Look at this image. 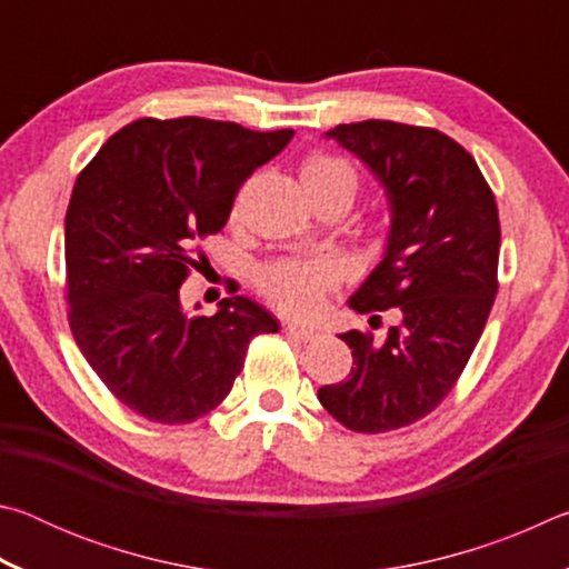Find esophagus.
<instances>
[{"label":"esophagus","mask_w":569,"mask_h":569,"mask_svg":"<svg viewBox=\"0 0 569 569\" xmlns=\"http://www.w3.org/2000/svg\"><path fill=\"white\" fill-rule=\"evenodd\" d=\"M286 331L293 333L296 339H301V341H313L316 336H319V331H316L313 326H306V323H288Z\"/></svg>","instance_id":"1"}]
</instances>
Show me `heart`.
Segmentation results:
<instances>
[{
	"label": "heart",
	"mask_w": 569,
	"mask_h": 569,
	"mask_svg": "<svg viewBox=\"0 0 569 569\" xmlns=\"http://www.w3.org/2000/svg\"><path fill=\"white\" fill-rule=\"evenodd\" d=\"M301 182L311 200L326 196H346L353 200L356 188H359V176H356L351 162H346L343 158L313 152L301 162ZM331 278L333 271L329 263L288 258V261H278L266 268L261 273V288L286 313L306 316L316 311V306L321 303Z\"/></svg>",
	"instance_id": "heart-1"
}]
</instances>
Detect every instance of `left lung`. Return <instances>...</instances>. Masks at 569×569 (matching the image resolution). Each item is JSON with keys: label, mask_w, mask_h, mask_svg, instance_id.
Masks as SVG:
<instances>
[{"label": "left lung", "mask_w": 569, "mask_h": 569, "mask_svg": "<svg viewBox=\"0 0 569 569\" xmlns=\"http://www.w3.org/2000/svg\"><path fill=\"white\" fill-rule=\"evenodd\" d=\"M326 138L353 152L389 200L381 261L356 288L359 313L397 306L387 339L339 333L351 377L319 389L343 427L379 435L437 407L465 371L497 296L499 216L475 158L447 134L389 120L339 124Z\"/></svg>", "instance_id": "left-lung-1"}]
</instances>
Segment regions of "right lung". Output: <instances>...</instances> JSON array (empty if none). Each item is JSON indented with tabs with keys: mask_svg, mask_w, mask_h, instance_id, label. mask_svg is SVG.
I'll return each instance as SVG.
<instances>
[{
	"mask_svg": "<svg viewBox=\"0 0 569 569\" xmlns=\"http://www.w3.org/2000/svg\"><path fill=\"white\" fill-rule=\"evenodd\" d=\"M291 138L146 118L114 132L77 178L64 218L70 329L104 387L140 417L200 419L233 389L250 339L278 331L248 296L190 313L180 286L196 240L223 230L240 182Z\"/></svg>",
	"mask_w": 569,
	"mask_h": 569,
	"instance_id": "1",
	"label": "right lung"
}]
</instances>
